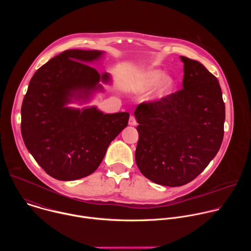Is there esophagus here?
Masks as SVG:
<instances>
[{
	"instance_id": "34e87169",
	"label": "esophagus",
	"mask_w": 251,
	"mask_h": 251,
	"mask_svg": "<svg viewBox=\"0 0 251 251\" xmlns=\"http://www.w3.org/2000/svg\"><path fill=\"white\" fill-rule=\"evenodd\" d=\"M129 125H131V126H135V125H137V121H136L135 116H133V115H131V116H130V118H129Z\"/></svg>"
}]
</instances>
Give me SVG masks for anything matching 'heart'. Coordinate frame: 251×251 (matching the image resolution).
<instances>
[{
	"mask_svg": "<svg viewBox=\"0 0 251 251\" xmlns=\"http://www.w3.org/2000/svg\"><path fill=\"white\" fill-rule=\"evenodd\" d=\"M163 76H164L163 71L158 69H153L146 73L144 75V77H143V84H144V86L147 88L155 85L160 81L161 79H162L156 90V94H155L156 99H163L167 97L173 92L175 88V80L171 76H164L163 78Z\"/></svg>",
	"mask_w": 251,
	"mask_h": 251,
	"instance_id": "heart-1",
	"label": "heart"
}]
</instances>
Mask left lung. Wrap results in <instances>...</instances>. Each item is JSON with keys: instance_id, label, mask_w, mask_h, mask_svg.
Segmentation results:
<instances>
[{"instance_id": "obj_1", "label": "left lung", "mask_w": 251, "mask_h": 251, "mask_svg": "<svg viewBox=\"0 0 251 251\" xmlns=\"http://www.w3.org/2000/svg\"><path fill=\"white\" fill-rule=\"evenodd\" d=\"M183 87L158 101L143 102L134 112L140 172L168 187L196 178L218 154L224 139L226 106L218 78L199 61L181 56Z\"/></svg>"}]
</instances>
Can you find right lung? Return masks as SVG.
Wrapping results in <instances>:
<instances>
[{"label":"right lung","instance_id":"add662e5","mask_svg":"<svg viewBox=\"0 0 251 251\" xmlns=\"http://www.w3.org/2000/svg\"><path fill=\"white\" fill-rule=\"evenodd\" d=\"M101 50H69L49 60L31 77L22 104L21 131L25 145L50 176L75 181L92 174L110 143L127 126L128 112L104 114L96 107L75 109L66 104L86 100L108 82L86 64Z\"/></svg>","mask_w":251,"mask_h":251}]
</instances>
